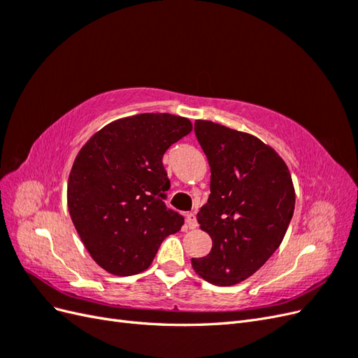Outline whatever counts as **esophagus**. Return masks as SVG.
Wrapping results in <instances>:
<instances>
[{"label":"esophagus","instance_id":"esophagus-1","mask_svg":"<svg viewBox=\"0 0 358 358\" xmlns=\"http://www.w3.org/2000/svg\"><path fill=\"white\" fill-rule=\"evenodd\" d=\"M187 225H188L189 230L197 229L199 222H197V220H196V215H194V213H188V215H187Z\"/></svg>","mask_w":358,"mask_h":358}]
</instances>
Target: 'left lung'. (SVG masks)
<instances>
[{
	"instance_id": "left-lung-1",
	"label": "left lung",
	"mask_w": 358,
	"mask_h": 358,
	"mask_svg": "<svg viewBox=\"0 0 358 358\" xmlns=\"http://www.w3.org/2000/svg\"><path fill=\"white\" fill-rule=\"evenodd\" d=\"M194 131L210 166V196L197 221L212 249L192 258V267L208 282L229 287L279 248L294 213V187L284 159L259 138L200 119Z\"/></svg>"
}]
</instances>
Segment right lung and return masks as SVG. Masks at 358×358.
<instances>
[{"instance_id": "add662e5", "label": "right lung", "mask_w": 358, "mask_h": 358, "mask_svg": "<svg viewBox=\"0 0 358 358\" xmlns=\"http://www.w3.org/2000/svg\"><path fill=\"white\" fill-rule=\"evenodd\" d=\"M189 119L142 113L95 133L70 171L71 221L94 262L116 276L146 270L161 242L183 225L169 209L166 150L191 133Z\"/></svg>"}]
</instances>
